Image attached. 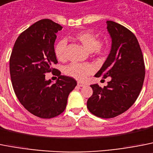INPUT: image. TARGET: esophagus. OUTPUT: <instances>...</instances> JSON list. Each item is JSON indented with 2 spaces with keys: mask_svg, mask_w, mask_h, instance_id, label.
<instances>
[{
  "mask_svg": "<svg viewBox=\"0 0 153 153\" xmlns=\"http://www.w3.org/2000/svg\"><path fill=\"white\" fill-rule=\"evenodd\" d=\"M78 87H84V86H85V84L82 83V82H78Z\"/></svg>",
  "mask_w": 153,
  "mask_h": 153,
  "instance_id": "34e87169",
  "label": "esophagus"
}]
</instances>
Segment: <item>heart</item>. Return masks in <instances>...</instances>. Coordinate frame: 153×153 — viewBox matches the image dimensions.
Returning a JSON list of instances; mask_svg holds the SVG:
<instances>
[{
	"mask_svg": "<svg viewBox=\"0 0 153 153\" xmlns=\"http://www.w3.org/2000/svg\"><path fill=\"white\" fill-rule=\"evenodd\" d=\"M74 38L80 42L90 52L98 55H102L107 51V48L101 45L99 36L91 31L83 30L77 32L74 34ZM66 46L67 42L65 40L58 42L54 46V54L58 60L64 61L65 59ZM93 71V67L89 64L71 63L65 67V74L77 80L84 81L87 76L91 75Z\"/></svg>",
	"mask_w": 153,
	"mask_h": 153,
	"instance_id": "obj_1",
	"label": "heart"
}]
</instances>
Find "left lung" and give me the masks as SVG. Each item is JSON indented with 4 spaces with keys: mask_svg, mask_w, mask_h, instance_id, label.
Instances as JSON below:
<instances>
[{
    "mask_svg": "<svg viewBox=\"0 0 153 153\" xmlns=\"http://www.w3.org/2000/svg\"><path fill=\"white\" fill-rule=\"evenodd\" d=\"M106 23L111 51L95 77H110L111 80L104 88L91 85L93 94L88 99L87 108L93 115L110 119L127 111L136 101L144 82L145 64L133 33L114 21Z\"/></svg>",
    "mask_w": 153,
    "mask_h": 153,
    "instance_id": "obj_1",
    "label": "left lung"
}]
</instances>
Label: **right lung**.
<instances>
[{
  "label": "right lung",
  "mask_w": 153,
  "mask_h": 153,
  "mask_svg": "<svg viewBox=\"0 0 153 153\" xmlns=\"http://www.w3.org/2000/svg\"><path fill=\"white\" fill-rule=\"evenodd\" d=\"M62 27L51 20L37 21L16 40L10 58V79L15 95L29 112L42 119L62 113L68 95L77 85L71 77L61 75L53 68L58 63L54 42ZM56 71L59 77L53 84L45 78L48 72Z\"/></svg>",
  "instance_id": "obj_1"
}]
</instances>
